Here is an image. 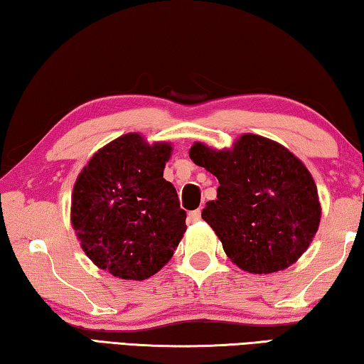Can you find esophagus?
<instances>
[{
    "label": "esophagus",
    "instance_id": "obj_1",
    "mask_svg": "<svg viewBox=\"0 0 364 364\" xmlns=\"http://www.w3.org/2000/svg\"><path fill=\"white\" fill-rule=\"evenodd\" d=\"M199 220H200V210H199V208H197V210L189 212V215H188L189 223H196V221H199Z\"/></svg>",
    "mask_w": 364,
    "mask_h": 364
}]
</instances>
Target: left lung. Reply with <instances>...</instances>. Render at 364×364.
<instances>
[{
    "label": "left lung",
    "instance_id": "left-lung-1",
    "mask_svg": "<svg viewBox=\"0 0 364 364\" xmlns=\"http://www.w3.org/2000/svg\"><path fill=\"white\" fill-rule=\"evenodd\" d=\"M189 157L220 183L202 218L234 264L252 274L276 273L310 247L321 221L318 188L287 147L244 133L225 149L197 141Z\"/></svg>",
    "mask_w": 364,
    "mask_h": 364
}]
</instances>
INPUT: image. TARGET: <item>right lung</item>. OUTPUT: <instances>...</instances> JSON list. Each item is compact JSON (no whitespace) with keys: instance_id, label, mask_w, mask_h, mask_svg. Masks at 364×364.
I'll list each match as a JSON object with an SVG mask.
<instances>
[{"instance_id":"add662e5","label":"right lung","mask_w":364,"mask_h":364,"mask_svg":"<svg viewBox=\"0 0 364 364\" xmlns=\"http://www.w3.org/2000/svg\"><path fill=\"white\" fill-rule=\"evenodd\" d=\"M171 151L167 141L127 133L101 147L73 184V231L86 257L115 278H151L186 231V212L164 178Z\"/></svg>"}]
</instances>
